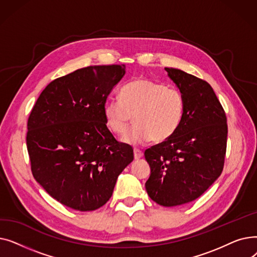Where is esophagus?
I'll list each match as a JSON object with an SVG mask.
<instances>
[{
    "mask_svg": "<svg viewBox=\"0 0 257 257\" xmlns=\"http://www.w3.org/2000/svg\"><path fill=\"white\" fill-rule=\"evenodd\" d=\"M143 155H144L143 151H141V150H139V149H134V159L138 160V159L142 158Z\"/></svg>",
    "mask_w": 257,
    "mask_h": 257,
    "instance_id": "esophagus-1",
    "label": "esophagus"
}]
</instances>
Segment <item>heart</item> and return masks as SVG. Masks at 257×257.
Segmentation results:
<instances>
[{
  "label": "heart",
  "mask_w": 257,
  "mask_h": 257,
  "mask_svg": "<svg viewBox=\"0 0 257 257\" xmlns=\"http://www.w3.org/2000/svg\"><path fill=\"white\" fill-rule=\"evenodd\" d=\"M119 98L104 103V118L110 131L123 134L133 114L136 125L123 138L129 145L138 146L151 140L166 142L178 130L184 116L183 93L153 80L130 81L120 89Z\"/></svg>",
  "instance_id": "b5f03b06"
}]
</instances>
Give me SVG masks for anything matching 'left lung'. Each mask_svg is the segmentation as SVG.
<instances>
[{
    "mask_svg": "<svg viewBox=\"0 0 257 257\" xmlns=\"http://www.w3.org/2000/svg\"><path fill=\"white\" fill-rule=\"evenodd\" d=\"M183 93L184 116L166 142L145 151L151 175L145 186L157 204L171 207L199 198L223 171L227 117L206 81L181 70L165 67Z\"/></svg>",
    "mask_w": 257,
    "mask_h": 257,
    "instance_id": "left-lung-1",
    "label": "left lung"
}]
</instances>
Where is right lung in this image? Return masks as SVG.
I'll list each match as a JSON object with an SVG mask.
<instances>
[{
  "label": "right lung",
  "mask_w": 257,
  "mask_h": 257,
  "mask_svg": "<svg viewBox=\"0 0 257 257\" xmlns=\"http://www.w3.org/2000/svg\"><path fill=\"white\" fill-rule=\"evenodd\" d=\"M125 70V64L79 69L52 81L32 108L26 141L33 177L67 207L103 206L133 160V149L114 139L103 113Z\"/></svg>",
  "instance_id": "right-lung-1"
}]
</instances>
